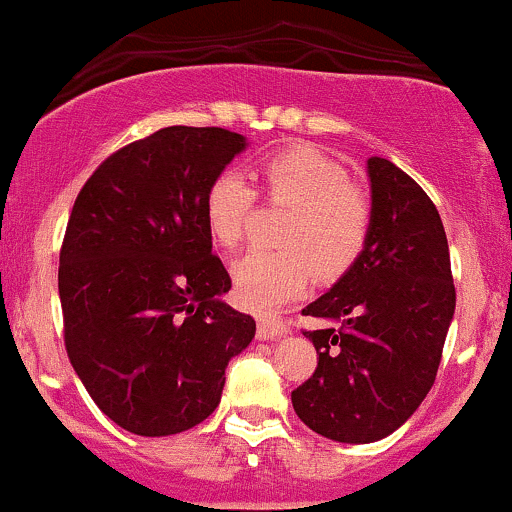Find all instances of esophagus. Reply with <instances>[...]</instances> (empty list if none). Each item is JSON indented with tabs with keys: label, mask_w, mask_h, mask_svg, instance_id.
I'll return each instance as SVG.
<instances>
[{
	"label": "esophagus",
	"mask_w": 512,
	"mask_h": 512,
	"mask_svg": "<svg viewBox=\"0 0 512 512\" xmlns=\"http://www.w3.org/2000/svg\"><path fill=\"white\" fill-rule=\"evenodd\" d=\"M287 333V326L280 321V318H261L256 326V335L261 340H273L278 338V335H285Z\"/></svg>",
	"instance_id": "1"
}]
</instances>
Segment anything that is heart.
<instances>
[{
	"mask_svg": "<svg viewBox=\"0 0 512 512\" xmlns=\"http://www.w3.org/2000/svg\"><path fill=\"white\" fill-rule=\"evenodd\" d=\"M251 177L263 201L290 208V215L278 232L280 251L256 249L234 263V292L244 306L280 309L302 297L314 270L321 280H335L359 261L374 210L369 196L352 184L347 167L316 146H290L263 155ZM254 208L256 189L244 174H215L203 194V218L213 244L237 249Z\"/></svg>",
	"mask_w": 512,
	"mask_h": 512,
	"instance_id": "b5f03b06",
	"label": "heart"
}]
</instances>
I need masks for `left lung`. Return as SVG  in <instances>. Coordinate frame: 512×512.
Segmentation results:
<instances>
[{
  "mask_svg": "<svg viewBox=\"0 0 512 512\" xmlns=\"http://www.w3.org/2000/svg\"><path fill=\"white\" fill-rule=\"evenodd\" d=\"M371 222L359 261L304 309L330 326L302 330L318 364L292 390L299 419L342 443L393 434L436 381L455 285L441 215L386 158H369Z\"/></svg>",
  "mask_w": 512,
  "mask_h": 512,
  "instance_id": "obj_1",
  "label": "left lung"
}]
</instances>
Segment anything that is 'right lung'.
<instances>
[{
    "label": "right lung",
    "instance_id": "1",
    "mask_svg": "<svg viewBox=\"0 0 512 512\" xmlns=\"http://www.w3.org/2000/svg\"><path fill=\"white\" fill-rule=\"evenodd\" d=\"M244 136L167 126L114 150L78 191L59 249L64 347L114 424L170 436L218 407L225 366L256 321L220 302L232 287L203 194Z\"/></svg>",
    "mask_w": 512,
    "mask_h": 512
}]
</instances>
